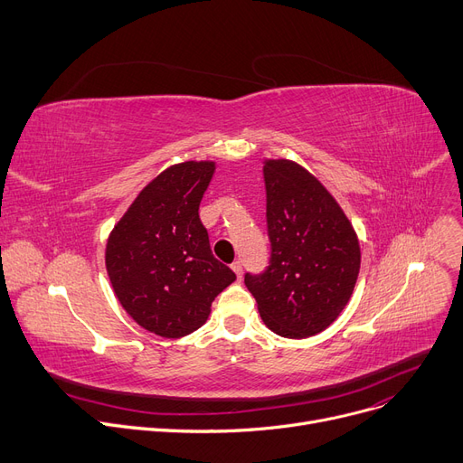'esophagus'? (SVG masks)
I'll use <instances>...</instances> for the list:
<instances>
[{"label":"esophagus","mask_w":463,"mask_h":463,"mask_svg":"<svg viewBox=\"0 0 463 463\" xmlns=\"http://www.w3.org/2000/svg\"><path fill=\"white\" fill-rule=\"evenodd\" d=\"M232 271L238 275V279H241V275H243V268H241V262L240 260H236V262H232Z\"/></svg>","instance_id":"obj_1"}]
</instances>
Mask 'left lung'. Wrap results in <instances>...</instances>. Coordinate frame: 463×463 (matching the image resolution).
I'll return each mask as SVG.
<instances>
[{
    "label": "left lung",
    "mask_w": 463,
    "mask_h": 463,
    "mask_svg": "<svg viewBox=\"0 0 463 463\" xmlns=\"http://www.w3.org/2000/svg\"><path fill=\"white\" fill-rule=\"evenodd\" d=\"M269 266L245 273L264 324L287 338L313 336L343 313L354 292L357 234L322 182L292 160H264Z\"/></svg>",
    "instance_id": "1"
}]
</instances>
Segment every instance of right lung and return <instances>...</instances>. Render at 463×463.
I'll use <instances>...</instances> for the list:
<instances>
[{"label": "right lung", "mask_w": 463, "mask_h": 463, "mask_svg": "<svg viewBox=\"0 0 463 463\" xmlns=\"http://www.w3.org/2000/svg\"><path fill=\"white\" fill-rule=\"evenodd\" d=\"M215 162H182L139 192L113 227L106 269L125 311L146 331L178 338L199 329L234 279L213 259L199 204Z\"/></svg>", "instance_id": "add662e5"}]
</instances>
